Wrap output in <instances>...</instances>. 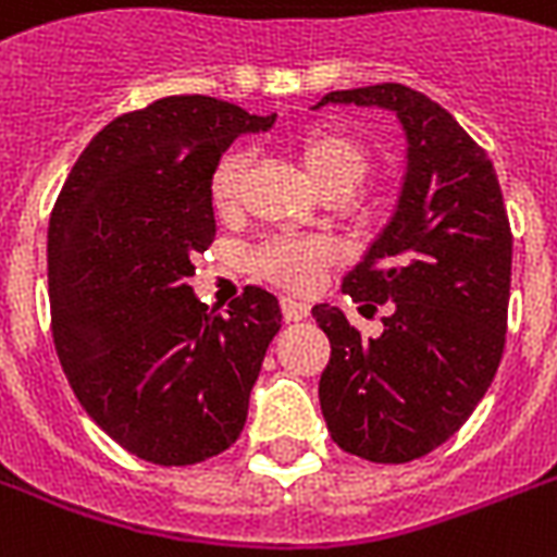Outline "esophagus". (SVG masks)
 <instances>
[{
	"label": "esophagus",
	"mask_w": 557,
	"mask_h": 557,
	"mask_svg": "<svg viewBox=\"0 0 557 557\" xmlns=\"http://www.w3.org/2000/svg\"><path fill=\"white\" fill-rule=\"evenodd\" d=\"M283 318L286 321H304L306 314H309V306L304 300H295V297H283Z\"/></svg>",
	"instance_id": "1"
}]
</instances>
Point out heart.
<instances>
[{
  "label": "heart",
  "instance_id": "heart-1",
  "mask_svg": "<svg viewBox=\"0 0 557 557\" xmlns=\"http://www.w3.org/2000/svg\"><path fill=\"white\" fill-rule=\"evenodd\" d=\"M297 161L318 190L338 193L347 199L370 173V152L356 135L332 126H314L297 141ZM245 168V152L231 150L213 164L208 182L210 205L216 213L234 210L239 196V176ZM330 251L321 239L306 236H274L253 251V271L286 288H309Z\"/></svg>",
  "mask_w": 557,
  "mask_h": 557
}]
</instances>
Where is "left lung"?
Segmentation results:
<instances>
[{"mask_svg": "<svg viewBox=\"0 0 557 557\" xmlns=\"http://www.w3.org/2000/svg\"><path fill=\"white\" fill-rule=\"evenodd\" d=\"M396 112L407 173L396 213L344 277L361 312L387 309L364 338L347 314L314 306L332 344L321 410L332 440L370 462H410L466 424L506 347L511 227L485 150L428 95L379 83L323 95ZM314 107V109H318Z\"/></svg>", "mask_w": 557, "mask_h": 557, "instance_id": "8db88e82", "label": "left lung"}]
</instances>
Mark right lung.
Returning <instances> with one entry per match:
<instances>
[{
	"label": "right lung",
	"instance_id": "add662e5",
	"mask_svg": "<svg viewBox=\"0 0 557 557\" xmlns=\"http://www.w3.org/2000/svg\"><path fill=\"white\" fill-rule=\"evenodd\" d=\"M227 100L173 95L107 124L48 222L51 332L83 410L156 466L231 448L283 312L245 286L227 314L193 295L216 219L210 170L243 133L271 129Z\"/></svg>",
	"mask_w": 557,
	"mask_h": 557
}]
</instances>
